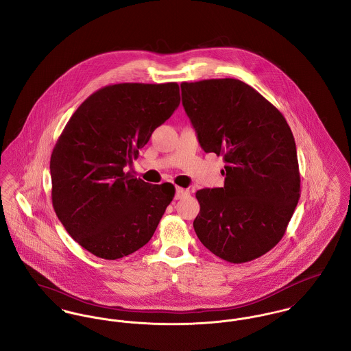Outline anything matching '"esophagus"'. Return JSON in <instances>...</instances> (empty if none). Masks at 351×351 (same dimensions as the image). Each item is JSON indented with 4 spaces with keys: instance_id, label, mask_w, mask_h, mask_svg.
<instances>
[{
    "instance_id": "obj_1",
    "label": "esophagus",
    "mask_w": 351,
    "mask_h": 351,
    "mask_svg": "<svg viewBox=\"0 0 351 351\" xmlns=\"http://www.w3.org/2000/svg\"><path fill=\"white\" fill-rule=\"evenodd\" d=\"M189 195V189H182V187H176V193H175V199H183Z\"/></svg>"
}]
</instances>
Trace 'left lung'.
Instances as JSON below:
<instances>
[{"label": "left lung", "instance_id": "obj_1", "mask_svg": "<svg viewBox=\"0 0 351 351\" xmlns=\"http://www.w3.org/2000/svg\"><path fill=\"white\" fill-rule=\"evenodd\" d=\"M182 103L204 152L223 156L224 187L199 189V241L230 263L283 238L300 195L293 132L269 100L237 79L182 82Z\"/></svg>", "mask_w": 351, "mask_h": 351}]
</instances>
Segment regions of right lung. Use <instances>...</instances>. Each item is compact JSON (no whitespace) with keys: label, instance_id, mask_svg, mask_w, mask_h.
I'll return each instance as SVG.
<instances>
[{"label":"right lung","instance_id":"obj_1","mask_svg":"<svg viewBox=\"0 0 351 351\" xmlns=\"http://www.w3.org/2000/svg\"><path fill=\"white\" fill-rule=\"evenodd\" d=\"M180 104L178 82H121L92 93L66 123L51 156L52 204L68 234L114 261L152 238L175 196L125 172Z\"/></svg>","mask_w":351,"mask_h":351}]
</instances>
